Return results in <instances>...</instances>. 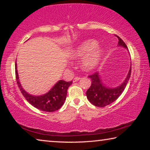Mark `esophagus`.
I'll return each mask as SVG.
<instances>
[{"label": "esophagus", "instance_id": "34e87169", "mask_svg": "<svg viewBox=\"0 0 150 150\" xmlns=\"http://www.w3.org/2000/svg\"><path fill=\"white\" fill-rule=\"evenodd\" d=\"M80 79H81V77H75L74 79H73V83H75V82H77V81H78Z\"/></svg>", "mask_w": 150, "mask_h": 150}]
</instances>
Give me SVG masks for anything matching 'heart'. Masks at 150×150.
<instances>
[{
	"instance_id": "1",
	"label": "heart",
	"mask_w": 150,
	"mask_h": 150,
	"mask_svg": "<svg viewBox=\"0 0 150 150\" xmlns=\"http://www.w3.org/2000/svg\"><path fill=\"white\" fill-rule=\"evenodd\" d=\"M104 50L102 47L97 45V42L94 40H88L80 43L73 50L72 59H79L82 57L81 67L83 70L91 71L99 63L103 57Z\"/></svg>"
}]
</instances>
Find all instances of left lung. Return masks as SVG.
Here are the masks:
<instances>
[{
  "instance_id": "1",
  "label": "left lung",
  "mask_w": 150,
  "mask_h": 150,
  "mask_svg": "<svg viewBox=\"0 0 150 150\" xmlns=\"http://www.w3.org/2000/svg\"><path fill=\"white\" fill-rule=\"evenodd\" d=\"M115 35L118 39V46H122L126 49H128L123 40L118 35ZM131 69L132 67L130 66L128 75L124 82L118 87L115 88L106 87L103 83L100 76L98 72L88 76V77L91 79V81H92L91 87L86 92V95L88 101L93 105L98 107H104L115 102L122 95L124 88H126L127 83L130 79Z\"/></svg>"
}]
</instances>
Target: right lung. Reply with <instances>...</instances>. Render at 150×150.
<instances>
[{
  "instance_id": "obj_1",
  "label": "right lung",
  "mask_w": 150,
  "mask_h": 150,
  "mask_svg": "<svg viewBox=\"0 0 150 150\" xmlns=\"http://www.w3.org/2000/svg\"><path fill=\"white\" fill-rule=\"evenodd\" d=\"M15 69H16L15 73H16L18 86L25 98L33 106L40 110L52 112L57 110L63 106L67 96L68 87L72 84V81L67 82L63 80H59L51 88L49 92L43 95L34 96L30 95L24 91L20 84L17 71L16 62L15 64Z\"/></svg>"
}]
</instances>
